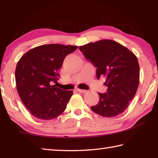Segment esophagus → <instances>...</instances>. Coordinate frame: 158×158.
Masks as SVG:
<instances>
[{"instance_id":"obj_1","label":"esophagus","mask_w":158,"mask_h":158,"mask_svg":"<svg viewBox=\"0 0 158 158\" xmlns=\"http://www.w3.org/2000/svg\"><path fill=\"white\" fill-rule=\"evenodd\" d=\"M77 91L81 93H87L88 90H84V89H77Z\"/></svg>"}]
</instances>
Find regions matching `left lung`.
I'll use <instances>...</instances> for the list:
<instances>
[{"label": "left lung", "instance_id": "1", "mask_svg": "<svg viewBox=\"0 0 158 158\" xmlns=\"http://www.w3.org/2000/svg\"><path fill=\"white\" fill-rule=\"evenodd\" d=\"M79 49L97 68V78L105 77V85L107 86L106 93H99L100 101L90 107L92 111L104 117L122 114L135 97L139 83L137 56L111 40L90 42L80 46Z\"/></svg>", "mask_w": 158, "mask_h": 158}]
</instances>
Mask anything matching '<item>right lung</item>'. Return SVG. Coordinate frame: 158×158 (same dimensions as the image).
<instances>
[{
	"label": "right lung",
	"instance_id": "add662e5",
	"mask_svg": "<svg viewBox=\"0 0 158 158\" xmlns=\"http://www.w3.org/2000/svg\"><path fill=\"white\" fill-rule=\"evenodd\" d=\"M77 46L44 44L29 50L18 61L15 69L17 92L30 113L41 120L55 118L65 110L73 90H63L56 83L58 69L67 55Z\"/></svg>",
	"mask_w": 158,
	"mask_h": 158
}]
</instances>
